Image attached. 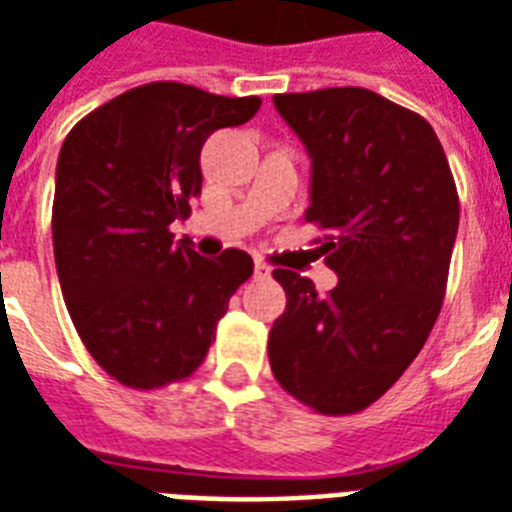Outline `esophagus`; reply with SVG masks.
<instances>
[{
  "instance_id": "1",
  "label": "esophagus",
  "mask_w": 512,
  "mask_h": 512,
  "mask_svg": "<svg viewBox=\"0 0 512 512\" xmlns=\"http://www.w3.org/2000/svg\"><path fill=\"white\" fill-rule=\"evenodd\" d=\"M253 275H256V278H270L272 267L267 264V261L256 259V261H253Z\"/></svg>"
}]
</instances>
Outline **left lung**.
<instances>
[{"label": "left lung", "mask_w": 512, "mask_h": 512, "mask_svg": "<svg viewBox=\"0 0 512 512\" xmlns=\"http://www.w3.org/2000/svg\"><path fill=\"white\" fill-rule=\"evenodd\" d=\"M313 159L307 224L340 283L318 297L275 270L286 310L270 367L283 391L324 416H351L394 386L443 307L459 194L426 118L370 88L275 94Z\"/></svg>", "instance_id": "left-lung-1"}]
</instances>
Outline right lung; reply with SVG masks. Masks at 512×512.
<instances>
[{
    "label": "right lung",
    "instance_id": "add662e5",
    "mask_svg": "<svg viewBox=\"0 0 512 512\" xmlns=\"http://www.w3.org/2000/svg\"><path fill=\"white\" fill-rule=\"evenodd\" d=\"M259 96H218L156 80L72 126L53 197V253L69 318L121 386L153 391L191 378L229 299L253 275L245 251L197 256L172 221L202 194L199 153L215 129L259 113Z\"/></svg>",
    "mask_w": 512,
    "mask_h": 512
}]
</instances>
